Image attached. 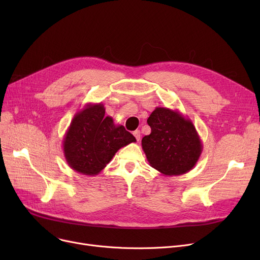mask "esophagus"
Listing matches in <instances>:
<instances>
[{
	"label": "esophagus",
	"instance_id": "34e87169",
	"mask_svg": "<svg viewBox=\"0 0 260 260\" xmlns=\"http://www.w3.org/2000/svg\"><path fill=\"white\" fill-rule=\"evenodd\" d=\"M133 134H134V136H135V138L137 139V141H139V140H140V137H141L140 131H135Z\"/></svg>",
	"mask_w": 260,
	"mask_h": 260
}]
</instances>
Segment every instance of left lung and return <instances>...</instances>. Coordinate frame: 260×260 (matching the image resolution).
<instances>
[{
	"label": "left lung",
	"mask_w": 260,
	"mask_h": 260,
	"mask_svg": "<svg viewBox=\"0 0 260 260\" xmlns=\"http://www.w3.org/2000/svg\"><path fill=\"white\" fill-rule=\"evenodd\" d=\"M152 132L141 144L149 166L165 176H179L192 170L203 145L195 125L180 112L156 107L147 119Z\"/></svg>",
	"instance_id": "1"
}]
</instances>
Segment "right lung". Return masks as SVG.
<instances>
[{
	"label": "right lung",
	"mask_w": 260,
	"mask_h": 260,
	"mask_svg": "<svg viewBox=\"0 0 260 260\" xmlns=\"http://www.w3.org/2000/svg\"><path fill=\"white\" fill-rule=\"evenodd\" d=\"M105 115L102 103H87L76 113L63 139L67 165L86 176L98 175L121 147L136 138Z\"/></svg>",
	"instance_id": "right-lung-1"
}]
</instances>
